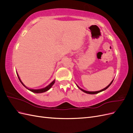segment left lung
<instances>
[{"instance_id":"obj_1","label":"left lung","mask_w":133,"mask_h":133,"mask_svg":"<svg viewBox=\"0 0 133 133\" xmlns=\"http://www.w3.org/2000/svg\"><path fill=\"white\" fill-rule=\"evenodd\" d=\"M114 80V79H113ZM113 80L111 82V83H110V84L108 86H107L105 88H104V89H103L102 90H100V91H85V90H83V89H81V88H79V87L77 86V87L78 88L80 89L81 91H82L83 92H85V93H86V94H97V93H99V92H101V91H104V90H105L106 89H107L111 85V83H112V82H113Z\"/></svg>"}]
</instances>
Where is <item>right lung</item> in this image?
I'll return each instance as SVG.
<instances>
[{"label": "right lung", "mask_w": 133, "mask_h": 133, "mask_svg": "<svg viewBox=\"0 0 133 133\" xmlns=\"http://www.w3.org/2000/svg\"><path fill=\"white\" fill-rule=\"evenodd\" d=\"M18 76V78H19V81H20V82H21V83L23 85L25 88H26V87L23 84V82H22V81L21 80V79H20V78H19V76H18V75H17ZM55 80H54V81L53 82H52L50 85H48L47 86H46L45 87V88H43V89H38V90H33V89H28V88H26L28 90H29V91H32V92H35V93H42V92H45V91H48V90H50L51 88V87L54 85V84L55 83Z\"/></svg>", "instance_id": "add662e5"}]
</instances>
